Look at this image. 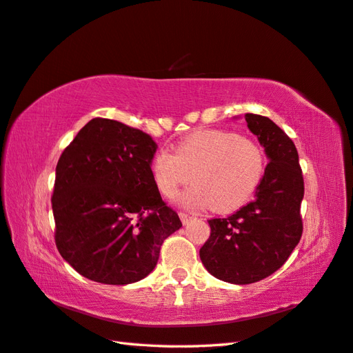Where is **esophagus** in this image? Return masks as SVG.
Instances as JSON below:
<instances>
[{"label":"esophagus","mask_w":353,"mask_h":353,"mask_svg":"<svg viewBox=\"0 0 353 353\" xmlns=\"http://www.w3.org/2000/svg\"><path fill=\"white\" fill-rule=\"evenodd\" d=\"M178 216H179V219H181V222H183L184 225H185V223H189V222L192 221V216H190V214H187V213H184V211H179Z\"/></svg>","instance_id":"34e87169"}]
</instances>
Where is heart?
<instances>
[{
	"mask_svg": "<svg viewBox=\"0 0 353 353\" xmlns=\"http://www.w3.org/2000/svg\"><path fill=\"white\" fill-rule=\"evenodd\" d=\"M264 154L254 140L226 130H199L179 140L175 154L155 152L151 160L154 184L164 198H175L179 189L187 207H207L216 213L240 208L260 184Z\"/></svg>",
	"mask_w": 353,
	"mask_h": 353,
	"instance_id": "obj_1",
	"label": "heart"
}]
</instances>
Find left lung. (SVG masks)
<instances>
[{"mask_svg": "<svg viewBox=\"0 0 353 353\" xmlns=\"http://www.w3.org/2000/svg\"><path fill=\"white\" fill-rule=\"evenodd\" d=\"M245 119L270 161L255 199L230 217L210 219V237L199 250L211 275L239 285L276 272L303 231V176L293 140L269 117L246 113Z\"/></svg>", "mask_w": 353, "mask_h": 353, "instance_id": "8db88e82", "label": "left lung"}]
</instances>
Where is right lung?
Here are the masks:
<instances>
[{
  "instance_id": "obj_1",
  "label": "right lung",
  "mask_w": 353,
  "mask_h": 353,
  "mask_svg": "<svg viewBox=\"0 0 353 353\" xmlns=\"http://www.w3.org/2000/svg\"><path fill=\"white\" fill-rule=\"evenodd\" d=\"M152 137L95 117L56 168L52 213L60 255L84 278L132 284L157 265L163 241L183 226L151 174Z\"/></svg>"
}]
</instances>
